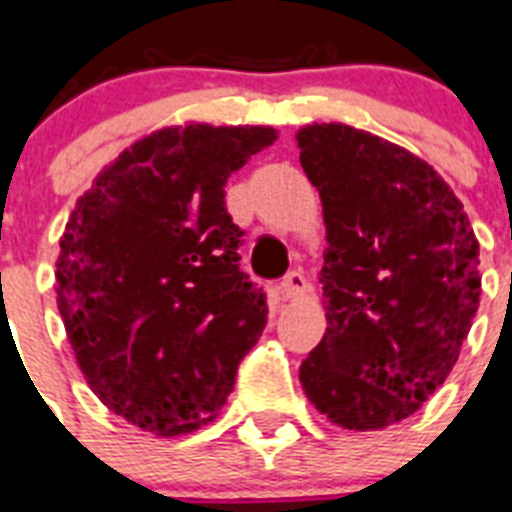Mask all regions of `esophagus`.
I'll return each instance as SVG.
<instances>
[{"label":"esophagus","instance_id":"1","mask_svg":"<svg viewBox=\"0 0 512 512\" xmlns=\"http://www.w3.org/2000/svg\"><path fill=\"white\" fill-rule=\"evenodd\" d=\"M307 289H310V284H307V278L302 270H289L284 276V281H281V294H284L286 299L302 297Z\"/></svg>","mask_w":512,"mask_h":512}]
</instances>
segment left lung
Instances as JSON below:
<instances>
[{
	"label": "left lung",
	"mask_w": 512,
	"mask_h": 512,
	"mask_svg": "<svg viewBox=\"0 0 512 512\" xmlns=\"http://www.w3.org/2000/svg\"><path fill=\"white\" fill-rule=\"evenodd\" d=\"M326 223V334L307 400L350 431L405 421L450 376L479 310V242L429 162L344 123L297 131Z\"/></svg>",
	"instance_id": "8db88e82"
}]
</instances>
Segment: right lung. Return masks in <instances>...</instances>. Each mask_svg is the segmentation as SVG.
<instances>
[{"label":"right lung","mask_w":512,"mask_h":512,"mask_svg":"<svg viewBox=\"0 0 512 512\" xmlns=\"http://www.w3.org/2000/svg\"><path fill=\"white\" fill-rule=\"evenodd\" d=\"M276 141L268 126H170L110 162L76 202L54 270L57 310L102 405L141 431L213 421L268 323L239 270L228 176Z\"/></svg>","instance_id":"1"}]
</instances>
